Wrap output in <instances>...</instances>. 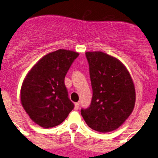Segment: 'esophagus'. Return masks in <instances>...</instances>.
Masks as SVG:
<instances>
[{
    "mask_svg": "<svg viewBox=\"0 0 158 158\" xmlns=\"http://www.w3.org/2000/svg\"><path fill=\"white\" fill-rule=\"evenodd\" d=\"M79 106H80V103H79V102H76V103H75V106H74L75 110H77L79 109Z\"/></svg>",
    "mask_w": 158,
    "mask_h": 158,
    "instance_id": "34e87169",
    "label": "esophagus"
}]
</instances>
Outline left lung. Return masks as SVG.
<instances>
[{"mask_svg":"<svg viewBox=\"0 0 158 158\" xmlns=\"http://www.w3.org/2000/svg\"><path fill=\"white\" fill-rule=\"evenodd\" d=\"M89 65L92 99L81 110L86 124L93 130L108 132L119 128L132 112L135 87L121 62L102 52L85 53Z\"/></svg>","mask_w":158,"mask_h":158,"instance_id":"left-lung-1","label":"left lung"}]
</instances>
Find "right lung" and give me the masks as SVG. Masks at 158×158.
Listing matches in <instances>:
<instances>
[{"instance_id": "right-lung-1", "label": "right lung", "mask_w": 158, "mask_h": 158, "mask_svg": "<svg viewBox=\"0 0 158 158\" xmlns=\"http://www.w3.org/2000/svg\"><path fill=\"white\" fill-rule=\"evenodd\" d=\"M78 56L64 49L49 53L33 66L23 81L22 105L32 121L42 128L60 124L74 108L64 80Z\"/></svg>"}]
</instances>
